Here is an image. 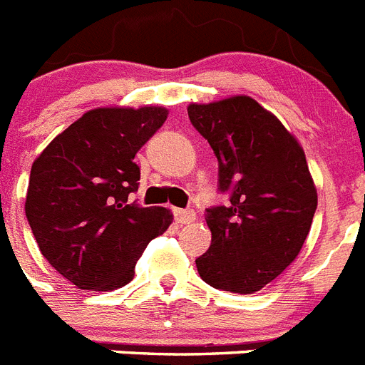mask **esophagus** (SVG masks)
I'll list each match as a JSON object with an SVG mask.
<instances>
[{
  "label": "esophagus",
  "instance_id": "esophagus-1",
  "mask_svg": "<svg viewBox=\"0 0 365 365\" xmlns=\"http://www.w3.org/2000/svg\"><path fill=\"white\" fill-rule=\"evenodd\" d=\"M173 217H175V222L179 225H190V222L195 221V212L192 210H173Z\"/></svg>",
  "mask_w": 365,
  "mask_h": 365
}]
</instances>
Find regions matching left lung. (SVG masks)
Segmentation results:
<instances>
[{
  "mask_svg": "<svg viewBox=\"0 0 365 365\" xmlns=\"http://www.w3.org/2000/svg\"><path fill=\"white\" fill-rule=\"evenodd\" d=\"M193 128L219 160L227 206L210 208L212 245L195 259L208 285L254 294L298 257L318 193L305 151L279 118L247 95L190 104Z\"/></svg>",
  "mask_w": 365,
  "mask_h": 365,
  "instance_id": "obj_1",
  "label": "left lung"
}]
</instances>
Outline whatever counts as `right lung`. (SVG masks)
Here are the masks:
<instances>
[{
    "label": "right lung",
    "mask_w": 365,
    "mask_h": 365,
    "mask_svg": "<svg viewBox=\"0 0 365 365\" xmlns=\"http://www.w3.org/2000/svg\"><path fill=\"white\" fill-rule=\"evenodd\" d=\"M168 118L163 106H109L83 113L31 168L25 215L40 252L83 291H115L173 214L128 205L138 188L135 155Z\"/></svg>",
    "instance_id": "add662e5"
}]
</instances>
